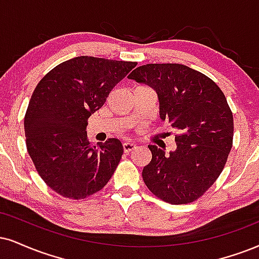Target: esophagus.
<instances>
[{"label":"esophagus","mask_w":259,"mask_h":259,"mask_svg":"<svg viewBox=\"0 0 259 259\" xmlns=\"http://www.w3.org/2000/svg\"><path fill=\"white\" fill-rule=\"evenodd\" d=\"M122 148H123V151L126 152V154H128V152L133 151V150L137 148V145L133 144V143L126 142V143H123V144H122Z\"/></svg>","instance_id":"esophagus-1"}]
</instances>
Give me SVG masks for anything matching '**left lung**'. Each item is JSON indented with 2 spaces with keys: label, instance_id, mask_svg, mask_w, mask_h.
Segmentation results:
<instances>
[{
  "label": "left lung",
  "instance_id": "obj_1",
  "mask_svg": "<svg viewBox=\"0 0 259 259\" xmlns=\"http://www.w3.org/2000/svg\"><path fill=\"white\" fill-rule=\"evenodd\" d=\"M157 92L159 115L175 135L177 150L149 145L143 180L161 200L188 204L212 186L233 146V113L221 89L203 73L179 63H148L128 75Z\"/></svg>",
  "mask_w": 259,
  "mask_h": 259
}]
</instances>
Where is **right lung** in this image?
<instances>
[{"label": "right lung", "mask_w": 259, "mask_h": 259, "mask_svg": "<svg viewBox=\"0 0 259 259\" xmlns=\"http://www.w3.org/2000/svg\"><path fill=\"white\" fill-rule=\"evenodd\" d=\"M137 62L78 56L57 65L34 89L24 119L28 155L48 186L69 199L103 188L123 154L119 139L91 144L88 119Z\"/></svg>", "instance_id": "add662e5"}]
</instances>
